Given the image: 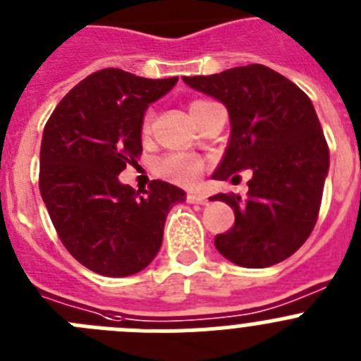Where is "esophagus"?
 I'll list each match as a JSON object with an SVG mask.
<instances>
[{"label":"esophagus","instance_id":"34e87169","mask_svg":"<svg viewBox=\"0 0 361 361\" xmlns=\"http://www.w3.org/2000/svg\"><path fill=\"white\" fill-rule=\"evenodd\" d=\"M186 199H188V202H191V204H206V202H208V195H206V193H200V191H190Z\"/></svg>","mask_w":361,"mask_h":361}]
</instances>
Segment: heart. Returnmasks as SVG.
<instances>
[{"label": "heart", "mask_w": 361, "mask_h": 361, "mask_svg": "<svg viewBox=\"0 0 361 361\" xmlns=\"http://www.w3.org/2000/svg\"><path fill=\"white\" fill-rule=\"evenodd\" d=\"M200 103V101H197ZM195 104V103H193ZM152 117L146 116L145 130L149 128ZM204 171V162L191 153L175 152L159 161V173L178 186H193Z\"/></svg>", "instance_id": "b5f03b06"}]
</instances>
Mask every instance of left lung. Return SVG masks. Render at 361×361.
<instances>
[{
  "label": "left lung",
  "instance_id": "left-lung-1",
  "mask_svg": "<svg viewBox=\"0 0 361 361\" xmlns=\"http://www.w3.org/2000/svg\"><path fill=\"white\" fill-rule=\"evenodd\" d=\"M183 81L228 108L231 133L213 178L235 183V173L251 171L244 200L224 193L212 197L235 212L233 228L216 235V251L253 269L282 262L317 224L329 173V148L311 99L264 65Z\"/></svg>",
  "mask_w": 361,
  "mask_h": 361
}]
</instances>
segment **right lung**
<instances>
[{"label":"right lung","mask_w":361,"mask_h":361,"mask_svg":"<svg viewBox=\"0 0 361 361\" xmlns=\"http://www.w3.org/2000/svg\"><path fill=\"white\" fill-rule=\"evenodd\" d=\"M177 81L99 70L73 86L44 126L41 197L68 253L99 275L145 269L161 250L170 209L186 200L184 190L164 180L148 190L119 180L142 152L146 110Z\"/></svg>","instance_id":"right-lung-1"}]
</instances>
